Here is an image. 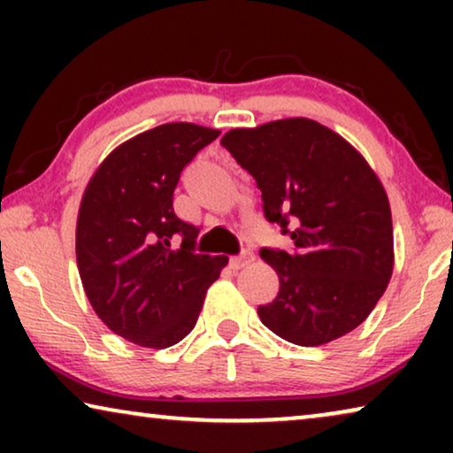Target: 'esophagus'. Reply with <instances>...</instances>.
I'll return each instance as SVG.
<instances>
[{"instance_id": "34e87169", "label": "esophagus", "mask_w": 453, "mask_h": 453, "mask_svg": "<svg viewBox=\"0 0 453 453\" xmlns=\"http://www.w3.org/2000/svg\"><path fill=\"white\" fill-rule=\"evenodd\" d=\"M250 262H253V253L251 251H243V253H241V256L231 257V268L233 270H239V268H243V265H247Z\"/></svg>"}]
</instances>
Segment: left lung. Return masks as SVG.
Returning <instances> with one entry per match:
<instances>
[{
  "mask_svg": "<svg viewBox=\"0 0 453 453\" xmlns=\"http://www.w3.org/2000/svg\"><path fill=\"white\" fill-rule=\"evenodd\" d=\"M220 144L256 179L264 214L295 251L259 256L280 290L259 305L262 324L299 346H319L361 326L394 270L392 212L386 189L361 154L305 117L239 127Z\"/></svg>",
  "mask_w": 453,
  "mask_h": 453,
  "instance_id": "left-lung-1",
  "label": "left lung"
}]
</instances>
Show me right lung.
Segmentation results:
<instances>
[{"label":"right lung","instance_id":"right-lung-1","mask_svg":"<svg viewBox=\"0 0 453 453\" xmlns=\"http://www.w3.org/2000/svg\"><path fill=\"white\" fill-rule=\"evenodd\" d=\"M219 129L165 123L117 146L86 185L76 259L92 309L117 336L166 349L194 330L228 257L196 253L197 228L173 210L181 171Z\"/></svg>","mask_w":453,"mask_h":453}]
</instances>
